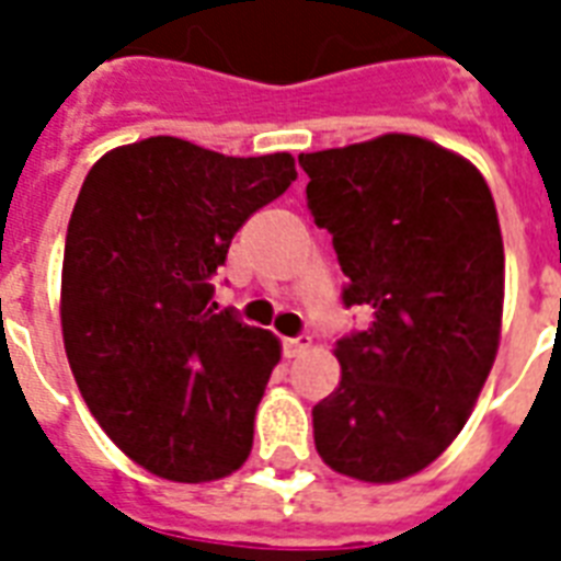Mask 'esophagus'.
Masks as SVG:
<instances>
[{
  "mask_svg": "<svg viewBox=\"0 0 561 561\" xmlns=\"http://www.w3.org/2000/svg\"><path fill=\"white\" fill-rule=\"evenodd\" d=\"M311 350V337L308 334H299V337H288V341L282 343V352H285V358H299V355H306Z\"/></svg>",
  "mask_w": 561,
  "mask_h": 561,
  "instance_id": "obj_1",
  "label": "esophagus"
}]
</instances>
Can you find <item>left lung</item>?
I'll return each mask as SVG.
<instances>
[{
	"instance_id": "obj_1",
	"label": "left lung",
	"mask_w": 561,
	"mask_h": 561,
	"mask_svg": "<svg viewBox=\"0 0 561 561\" xmlns=\"http://www.w3.org/2000/svg\"><path fill=\"white\" fill-rule=\"evenodd\" d=\"M308 209L350 276L341 387L314 404V445L367 483L416 474L454 443L495 364L504 241L486 180L419 136L299 153Z\"/></svg>"
}]
</instances>
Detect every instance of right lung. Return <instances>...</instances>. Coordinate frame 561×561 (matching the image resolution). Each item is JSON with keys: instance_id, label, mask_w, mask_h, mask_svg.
<instances>
[{"instance_id": "right-lung-1", "label": "right lung", "mask_w": 561, "mask_h": 561, "mask_svg": "<svg viewBox=\"0 0 561 561\" xmlns=\"http://www.w3.org/2000/svg\"><path fill=\"white\" fill-rule=\"evenodd\" d=\"M297 180L290 153L224 157L174 136L104 153L75 201L60 323L104 434L157 478L241 469L279 341L215 311V273L255 209Z\"/></svg>"}]
</instances>
